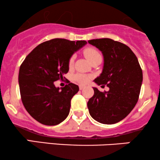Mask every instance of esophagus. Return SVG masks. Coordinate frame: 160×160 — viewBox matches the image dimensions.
I'll return each mask as SVG.
<instances>
[{
	"mask_svg": "<svg viewBox=\"0 0 160 160\" xmlns=\"http://www.w3.org/2000/svg\"><path fill=\"white\" fill-rule=\"evenodd\" d=\"M85 87H86V86H83V85H80V86H79V89H80V90H82V89H83Z\"/></svg>",
	"mask_w": 160,
	"mask_h": 160,
	"instance_id": "esophagus-1",
	"label": "esophagus"
}]
</instances>
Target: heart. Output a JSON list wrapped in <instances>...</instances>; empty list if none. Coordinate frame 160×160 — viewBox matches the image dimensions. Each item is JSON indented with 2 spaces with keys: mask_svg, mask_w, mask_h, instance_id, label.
Returning a JSON list of instances; mask_svg holds the SVG:
<instances>
[{
  "mask_svg": "<svg viewBox=\"0 0 160 160\" xmlns=\"http://www.w3.org/2000/svg\"><path fill=\"white\" fill-rule=\"evenodd\" d=\"M84 55L86 56V58L89 60V62H91L92 60H93L96 57L101 56L100 53L96 49L92 48V47H89V48H86L85 50L83 51ZM74 61V56H72L69 60V66L73 65ZM89 79H90V76H88L86 74H78L74 76V80L77 82H80L81 84H86L89 81Z\"/></svg>",
  "mask_w": 160,
  "mask_h": 160,
  "instance_id": "1",
  "label": "heart"
}]
</instances>
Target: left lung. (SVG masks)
<instances>
[{"instance_id": "1", "label": "left lung", "mask_w": 160, "mask_h": 160, "mask_svg": "<svg viewBox=\"0 0 160 160\" xmlns=\"http://www.w3.org/2000/svg\"><path fill=\"white\" fill-rule=\"evenodd\" d=\"M88 43L98 48L104 57L102 72L94 82L109 87L104 92L93 87L94 95L87 103L89 114L101 123H117L132 111L138 100L142 70L132 49L120 42L102 38Z\"/></svg>"}]
</instances>
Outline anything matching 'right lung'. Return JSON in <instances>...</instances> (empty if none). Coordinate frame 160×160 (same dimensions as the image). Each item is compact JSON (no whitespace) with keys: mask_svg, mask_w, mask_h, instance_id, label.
Returning a JSON list of instances; mask_svg holds the SVG:
<instances>
[{"mask_svg":"<svg viewBox=\"0 0 160 160\" xmlns=\"http://www.w3.org/2000/svg\"><path fill=\"white\" fill-rule=\"evenodd\" d=\"M56 38L43 42L29 53L22 63L19 85L22 102L34 120L46 126H56L67 118L71 100L79 87L70 82L60 89L54 82L69 71V60L86 44Z\"/></svg>","mask_w":160,"mask_h":160,"instance_id":"right-lung-1","label":"right lung"}]
</instances>
